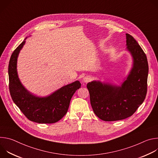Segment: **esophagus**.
I'll return each instance as SVG.
<instances>
[{
  "label": "esophagus",
  "mask_w": 158,
  "mask_h": 158,
  "mask_svg": "<svg viewBox=\"0 0 158 158\" xmlns=\"http://www.w3.org/2000/svg\"><path fill=\"white\" fill-rule=\"evenodd\" d=\"M91 79H92L91 76H85V77L83 78V81H84L85 83H87L88 82L91 81Z\"/></svg>",
  "instance_id": "34e87169"
}]
</instances>
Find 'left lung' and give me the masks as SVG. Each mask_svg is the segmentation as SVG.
<instances>
[{
  "instance_id": "left-lung-1",
  "label": "left lung",
  "mask_w": 158,
  "mask_h": 158,
  "mask_svg": "<svg viewBox=\"0 0 158 158\" xmlns=\"http://www.w3.org/2000/svg\"><path fill=\"white\" fill-rule=\"evenodd\" d=\"M126 35V49L132 58V67L120 86L93 81L87 83L94 114L105 121L122 120L131 116L143 102L147 93L148 63L137 41Z\"/></svg>"
}]
</instances>
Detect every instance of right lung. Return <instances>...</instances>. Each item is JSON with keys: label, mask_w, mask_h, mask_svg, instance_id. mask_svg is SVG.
Masks as SVG:
<instances>
[{"label": "right lung", "mask_w": 158, "mask_h": 158, "mask_svg": "<svg viewBox=\"0 0 158 158\" xmlns=\"http://www.w3.org/2000/svg\"><path fill=\"white\" fill-rule=\"evenodd\" d=\"M26 38L15 49L10 59L8 73L10 96L14 102L30 121L40 124L56 123L67 113L71 99L81 84L76 81L46 97H38L28 91L22 84L17 71V57Z\"/></svg>", "instance_id": "right-lung-1"}]
</instances>
